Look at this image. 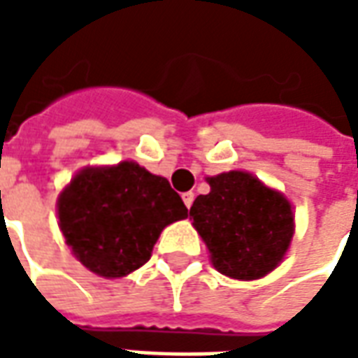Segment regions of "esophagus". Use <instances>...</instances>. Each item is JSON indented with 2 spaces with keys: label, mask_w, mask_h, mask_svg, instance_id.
<instances>
[{
  "label": "esophagus",
  "mask_w": 358,
  "mask_h": 358,
  "mask_svg": "<svg viewBox=\"0 0 358 358\" xmlns=\"http://www.w3.org/2000/svg\"><path fill=\"white\" fill-rule=\"evenodd\" d=\"M194 197H195L194 192H186V194H182V199H184V205H186L187 209L194 205Z\"/></svg>",
  "instance_id": "obj_1"
}]
</instances>
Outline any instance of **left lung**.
<instances>
[{
    "label": "left lung",
    "mask_w": 358,
    "mask_h": 358,
    "mask_svg": "<svg viewBox=\"0 0 358 358\" xmlns=\"http://www.w3.org/2000/svg\"><path fill=\"white\" fill-rule=\"evenodd\" d=\"M210 192L189 209L213 266L234 280H257L282 263L293 238V209L284 194L243 171L207 178Z\"/></svg>",
    "instance_id": "8db88e82"
}]
</instances>
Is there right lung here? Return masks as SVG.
<instances>
[{"label":"right lung","mask_w":358,"mask_h":358,"mask_svg":"<svg viewBox=\"0 0 358 358\" xmlns=\"http://www.w3.org/2000/svg\"><path fill=\"white\" fill-rule=\"evenodd\" d=\"M59 228L94 274L122 278L148 263L164 226L187 209L163 176L134 161L82 169L57 199Z\"/></svg>","instance_id":"right-lung-1"}]
</instances>
